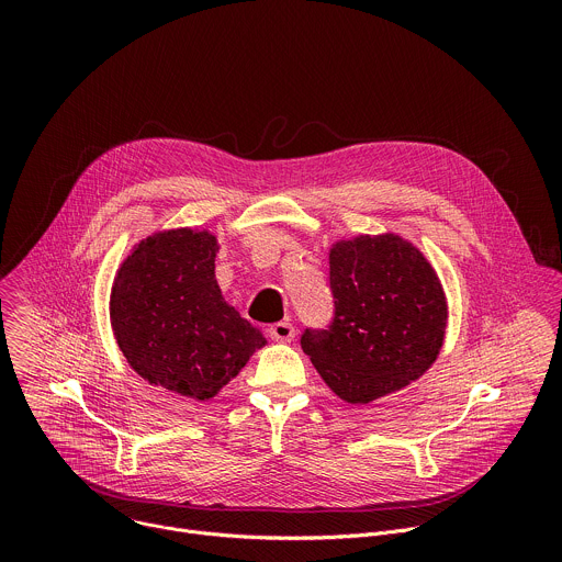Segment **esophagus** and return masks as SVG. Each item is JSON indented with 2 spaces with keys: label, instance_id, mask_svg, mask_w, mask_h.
<instances>
[{
  "label": "esophagus",
  "instance_id": "1",
  "mask_svg": "<svg viewBox=\"0 0 562 562\" xmlns=\"http://www.w3.org/2000/svg\"><path fill=\"white\" fill-rule=\"evenodd\" d=\"M269 334L276 342H291L295 338V327L291 323H276L269 327Z\"/></svg>",
  "mask_w": 562,
  "mask_h": 562
}]
</instances>
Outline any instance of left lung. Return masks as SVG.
I'll return each instance as SVG.
<instances>
[{"label": "left lung", "instance_id": "left-lung-1", "mask_svg": "<svg viewBox=\"0 0 562 562\" xmlns=\"http://www.w3.org/2000/svg\"><path fill=\"white\" fill-rule=\"evenodd\" d=\"M334 319L302 351L336 395L367 405L418 380L438 358L447 302L427 258L400 235L342 239L329 254Z\"/></svg>", "mask_w": 562, "mask_h": 562}]
</instances>
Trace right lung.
Listing matches in <instances>:
<instances>
[{
    "label": "right lung",
    "instance_id": "1",
    "mask_svg": "<svg viewBox=\"0 0 562 562\" xmlns=\"http://www.w3.org/2000/svg\"><path fill=\"white\" fill-rule=\"evenodd\" d=\"M209 231L155 233L122 262L111 325L128 364L150 384L193 400L213 397L267 342L215 280Z\"/></svg>",
    "mask_w": 562,
    "mask_h": 562
}]
</instances>
